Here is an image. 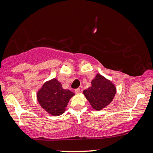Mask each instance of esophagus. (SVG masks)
Returning a JSON list of instances; mask_svg holds the SVG:
<instances>
[{
    "label": "esophagus",
    "mask_w": 153,
    "mask_h": 153,
    "mask_svg": "<svg viewBox=\"0 0 153 153\" xmlns=\"http://www.w3.org/2000/svg\"><path fill=\"white\" fill-rule=\"evenodd\" d=\"M80 88H76V89H75V93H80Z\"/></svg>",
    "instance_id": "34e87169"
}]
</instances>
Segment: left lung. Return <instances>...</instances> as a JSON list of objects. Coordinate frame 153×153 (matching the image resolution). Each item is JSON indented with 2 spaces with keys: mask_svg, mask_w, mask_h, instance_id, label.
I'll use <instances>...</instances> for the list:
<instances>
[{
  "mask_svg": "<svg viewBox=\"0 0 153 153\" xmlns=\"http://www.w3.org/2000/svg\"><path fill=\"white\" fill-rule=\"evenodd\" d=\"M91 83V87L85 90L83 94L94 109L101 110L114 99L116 88L110 81L100 74H97Z\"/></svg>",
  "mask_w": 153,
  "mask_h": 153,
  "instance_id": "obj_1",
  "label": "left lung"
}]
</instances>
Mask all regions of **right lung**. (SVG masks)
Returning <instances> with one entry per match:
<instances>
[{"label": "right lung", "mask_w": 153, "mask_h": 153, "mask_svg": "<svg viewBox=\"0 0 153 153\" xmlns=\"http://www.w3.org/2000/svg\"><path fill=\"white\" fill-rule=\"evenodd\" d=\"M74 93L63 89L56 79L47 81L37 93V100L44 109L53 116L63 114L69 100Z\"/></svg>", "instance_id": "1"}]
</instances>
